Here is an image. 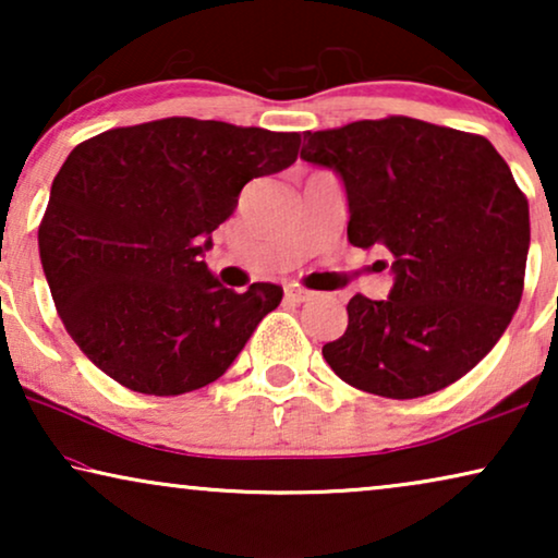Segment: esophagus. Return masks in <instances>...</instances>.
<instances>
[{"label": "esophagus", "mask_w": 558, "mask_h": 558, "mask_svg": "<svg viewBox=\"0 0 558 558\" xmlns=\"http://www.w3.org/2000/svg\"><path fill=\"white\" fill-rule=\"evenodd\" d=\"M284 296H287L289 302L302 304V302L315 300V292H310V289H302V287H287V289H284Z\"/></svg>", "instance_id": "esophagus-1"}]
</instances>
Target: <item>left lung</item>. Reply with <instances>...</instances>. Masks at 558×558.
<instances>
[{"instance_id":"8db88e82","label":"left lung","mask_w":558,"mask_h":558,"mask_svg":"<svg viewBox=\"0 0 558 558\" xmlns=\"http://www.w3.org/2000/svg\"><path fill=\"white\" fill-rule=\"evenodd\" d=\"M302 159L338 172L348 241L391 254L388 300L355 294L323 355L386 399L441 391L490 353L521 304L529 201L485 136L409 117L304 132ZM388 264H384L386 269Z\"/></svg>"}]
</instances>
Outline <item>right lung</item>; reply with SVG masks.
<instances>
[{
    "mask_svg": "<svg viewBox=\"0 0 558 558\" xmlns=\"http://www.w3.org/2000/svg\"><path fill=\"white\" fill-rule=\"evenodd\" d=\"M296 132L172 117L75 147L37 231L65 330L136 393L180 396L231 368L281 287L226 289L203 262L243 185L287 170Z\"/></svg>",
    "mask_w": 558,
    "mask_h": 558,
    "instance_id": "obj_1",
    "label": "right lung"
}]
</instances>
